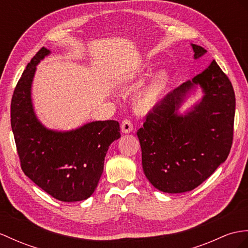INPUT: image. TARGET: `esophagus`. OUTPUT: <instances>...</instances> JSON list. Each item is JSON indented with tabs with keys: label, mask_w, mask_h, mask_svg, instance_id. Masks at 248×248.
<instances>
[{
	"label": "esophagus",
	"mask_w": 248,
	"mask_h": 248,
	"mask_svg": "<svg viewBox=\"0 0 248 248\" xmlns=\"http://www.w3.org/2000/svg\"><path fill=\"white\" fill-rule=\"evenodd\" d=\"M121 129H122V131L125 132V134H128V132H131L134 130V125H132L130 120L125 119L123 120L122 124H121Z\"/></svg>",
	"instance_id": "1"
}]
</instances>
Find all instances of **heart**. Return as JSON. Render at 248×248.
Segmentation results:
<instances>
[{"label":"heart","instance_id":"1","mask_svg":"<svg viewBox=\"0 0 248 248\" xmlns=\"http://www.w3.org/2000/svg\"><path fill=\"white\" fill-rule=\"evenodd\" d=\"M149 66H143L134 75H131L128 80L129 86H136L140 83L141 78L148 74ZM170 83V75L166 71H160L158 75L150 81L146 86L139 92L134 99L135 109L141 112H147L159 104L163 94Z\"/></svg>","mask_w":248,"mask_h":248}]
</instances>
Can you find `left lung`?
Listing matches in <instances>:
<instances>
[{
    "mask_svg": "<svg viewBox=\"0 0 248 248\" xmlns=\"http://www.w3.org/2000/svg\"><path fill=\"white\" fill-rule=\"evenodd\" d=\"M195 59L206 53L191 44ZM196 85L204 93L184 116L177 109ZM235 109L228 77L214 61L206 69L168 93L146 116L137 136L145 176L156 189L181 194L195 189L215 172L231 152Z\"/></svg>",
    "mask_w": 248,
    "mask_h": 248,
    "instance_id": "1",
    "label": "left lung"
}]
</instances>
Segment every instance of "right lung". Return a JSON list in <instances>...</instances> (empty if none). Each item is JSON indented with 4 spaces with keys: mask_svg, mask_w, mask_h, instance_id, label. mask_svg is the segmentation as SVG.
I'll list each match as a JSON object with an SVG mask.
<instances>
[{
    "mask_svg": "<svg viewBox=\"0 0 248 248\" xmlns=\"http://www.w3.org/2000/svg\"><path fill=\"white\" fill-rule=\"evenodd\" d=\"M50 51L42 47L26 66L11 99V128L22 170L57 200L77 202L93 194L110 144L118 140L117 121H95L70 131L47 129L35 117L31 84L37 66Z\"/></svg>",
    "mask_w": 248,
    "mask_h": 248,
    "instance_id": "obj_1",
    "label": "right lung"
}]
</instances>
